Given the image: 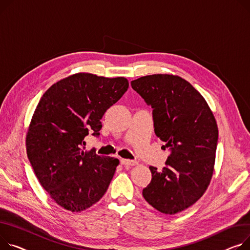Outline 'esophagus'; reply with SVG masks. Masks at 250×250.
Segmentation results:
<instances>
[{
    "instance_id": "1",
    "label": "esophagus",
    "mask_w": 250,
    "mask_h": 250,
    "mask_svg": "<svg viewBox=\"0 0 250 250\" xmlns=\"http://www.w3.org/2000/svg\"><path fill=\"white\" fill-rule=\"evenodd\" d=\"M121 164L124 166H136L138 164V162L136 161H130V160H125V159H122L121 160Z\"/></svg>"
}]
</instances>
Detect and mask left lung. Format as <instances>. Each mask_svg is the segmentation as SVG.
<instances>
[{"mask_svg": "<svg viewBox=\"0 0 250 250\" xmlns=\"http://www.w3.org/2000/svg\"><path fill=\"white\" fill-rule=\"evenodd\" d=\"M151 105L156 136L170 155L143 190L145 200L164 214L192 206L206 192L213 176L218 126L205 98L178 75L153 74L130 82Z\"/></svg>", "mask_w": 250, "mask_h": 250, "instance_id": "8db88e82", "label": "left lung"}]
</instances>
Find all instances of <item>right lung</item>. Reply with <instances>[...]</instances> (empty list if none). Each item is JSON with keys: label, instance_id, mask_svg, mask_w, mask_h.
Segmentation results:
<instances>
[{"label": "right lung", "instance_id": "add662e5", "mask_svg": "<svg viewBox=\"0 0 250 250\" xmlns=\"http://www.w3.org/2000/svg\"><path fill=\"white\" fill-rule=\"evenodd\" d=\"M127 88L125 77L81 72L54 83L38 103L27 156L41 186L65 210H86L106 192L120 161L84 151V138L99 135L103 115Z\"/></svg>", "mask_w": 250, "mask_h": 250}]
</instances>
